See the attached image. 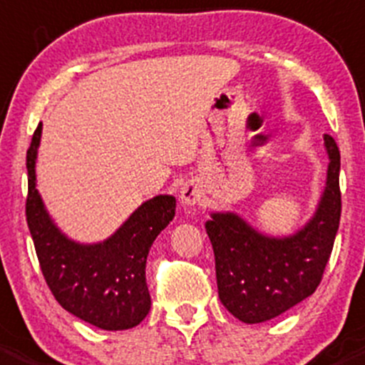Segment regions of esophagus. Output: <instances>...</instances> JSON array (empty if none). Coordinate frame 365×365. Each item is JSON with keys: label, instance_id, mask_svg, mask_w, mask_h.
<instances>
[{"label": "esophagus", "instance_id": "obj_1", "mask_svg": "<svg viewBox=\"0 0 365 365\" xmlns=\"http://www.w3.org/2000/svg\"><path fill=\"white\" fill-rule=\"evenodd\" d=\"M202 197V191L197 182H186L179 191V200L182 205H195Z\"/></svg>", "mask_w": 365, "mask_h": 365}]
</instances>
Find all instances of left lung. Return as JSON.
<instances>
[{
	"mask_svg": "<svg viewBox=\"0 0 365 365\" xmlns=\"http://www.w3.org/2000/svg\"><path fill=\"white\" fill-rule=\"evenodd\" d=\"M329 170L317 212L290 237H267L234 212H212L205 230L214 250L220 300L244 323H262L302 302L320 284L341 217L336 140L323 135Z\"/></svg>",
	"mask_w": 365,
	"mask_h": 365,
	"instance_id": "left-lung-1",
	"label": "left lung"
}]
</instances>
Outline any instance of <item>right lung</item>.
<instances>
[{"instance_id": "right-lung-1", "label": "right lung", "mask_w": 365, "mask_h": 365, "mask_svg": "<svg viewBox=\"0 0 365 365\" xmlns=\"http://www.w3.org/2000/svg\"><path fill=\"white\" fill-rule=\"evenodd\" d=\"M42 123L28 149L26 220L40 269L52 295L71 314L103 330L138 325L151 309L145 262L161 230L174 220L175 198L158 195L144 202L112 237L78 244L61 234L36 190L35 163Z\"/></svg>"}]
</instances>
